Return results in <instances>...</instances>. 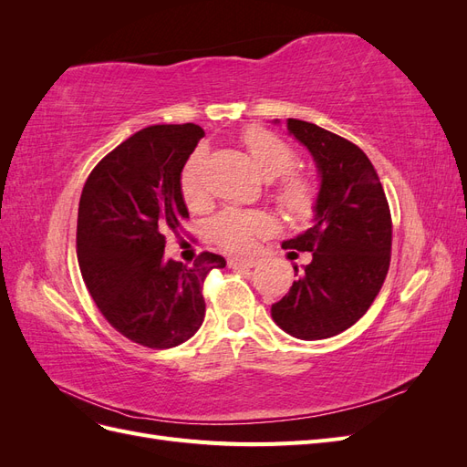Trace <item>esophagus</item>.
Listing matches in <instances>:
<instances>
[{
  "label": "esophagus",
  "mask_w": 467,
  "mask_h": 467,
  "mask_svg": "<svg viewBox=\"0 0 467 467\" xmlns=\"http://www.w3.org/2000/svg\"><path fill=\"white\" fill-rule=\"evenodd\" d=\"M257 259L255 257H232V259H228V265L230 266H247V268H253V266H257Z\"/></svg>",
  "instance_id": "34e87169"
}]
</instances>
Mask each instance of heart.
I'll use <instances>...</instances> for the list:
<instances>
[{
    "label": "heart",
    "mask_w": 467,
    "mask_h": 467,
    "mask_svg": "<svg viewBox=\"0 0 467 467\" xmlns=\"http://www.w3.org/2000/svg\"><path fill=\"white\" fill-rule=\"evenodd\" d=\"M244 144L255 163L257 171L263 179L273 181L286 175L296 163V151L280 140L278 136L266 132L263 129H251L244 136ZM201 161L202 155L194 153L182 167L181 173V191L189 204H196L202 199L201 187ZM276 202L280 208L296 220H304L312 214L317 201L316 185L302 175H286L276 187ZM268 218L263 212H239L223 210L210 222L212 242L228 251L247 249L255 235L268 230Z\"/></svg>",
    "instance_id": "heart-1"
}]
</instances>
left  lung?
Listing matches in <instances>:
<instances>
[{
    "label": "left lung",
    "mask_w": 467,
    "mask_h": 467,
    "mask_svg": "<svg viewBox=\"0 0 467 467\" xmlns=\"http://www.w3.org/2000/svg\"><path fill=\"white\" fill-rule=\"evenodd\" d=\"M286 126L312 155L319 191L312 228L282 242L285 249L309 251L312 261L271 316L288 335L319 341L368 312L389 268L391 216L374 165L358 146L306 120L288 119Z\"/></svg>",
    "instance_id": "1"
}]
</instances>
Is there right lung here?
Returning <instances> with one entry per match:
<instances>
[{"instance_id":"right-lung-1","label":"right lung","mask_w":467,"mask_h":467,"mask_svg":"<svg viewBox=\"0 0 467 467\" xmlns=\"http://www.w3.org/2000/svg\"><path fill=\"white\" fill-rule=\"evenodd\" d=\"M204 130L155 124L136 132L93 169L78 212V263L105 319L130 341L171 348L201 329L202 282L223 268L216 253L192 265L165 259V232L189 216L181 173Z\"/></svg>"}]
</instances>
